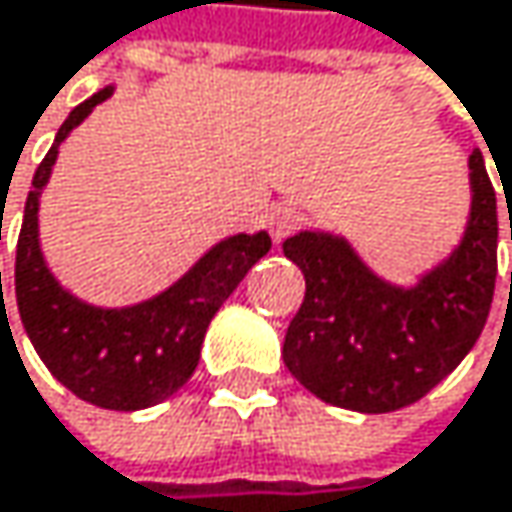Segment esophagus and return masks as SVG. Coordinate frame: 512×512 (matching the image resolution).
<instances>
[{
    "label": "esophagus",
    "mask_w": 512,
    "mask_h": 512,
    "mask_svg": "<svg viewBox=\"0 0 512 512\" xmlns=\"http://www.w3.org/2000/svg\"><path fill=\"white\" fill-rule=\"evenodd\" d=\"M297 224H300V212L294 206H288V203H279V206H273L267 212V230H270V236L276 242H282Z\"/></svg>",
    "instance_id": "1"
}]
</instances>
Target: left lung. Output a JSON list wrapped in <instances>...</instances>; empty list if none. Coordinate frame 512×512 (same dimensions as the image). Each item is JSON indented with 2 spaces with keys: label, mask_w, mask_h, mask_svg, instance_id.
Instances as JSON below:
<instances>
[{
  "label": "left lung",
  "mask_w": 512,
  "mask_h": 512,
  "mask_svg": "<svg viewBox=\"0 0 512 512\" xmlns=\"http://www.w3.org/2000/svg\"><path fill=\"white\" fill-rule=\"evenodd\" d=\"M468 182L471 209L459 245L414 285L381 279L330 230H300L282 242L285 258L306 276L282 357L321 402L360 414L399 411L468 357L498 276V200L480 149L468 158Z\"/></svg>",
  "instance_id": "8db88e82"
}]
</instances>
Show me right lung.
Returning <instances> with one entry per match:
<instances>
[{
  "instance_id": "right-lung-1",
  "label": "right lung",
  "mask_w": 512,
  "mask_h": 512,
  "mask_svg": "<svg viewBox=\"0 0 512 512\" xmlns=\"http://www.w3.org/2000/svg\"><path fill=\"white\" fill-rule=\"evenodd\" d=\"M110 95L113 86H104L68 113L32 176L17 239L14 294L29 342L62 387L107 411H140L185 387L197 369L212 315L273 248V239L267 230L224 236L170 288L122 309L92 306L62 288L41 251V191L50 182L65 137Z\"/></svg>"
}]
</instances>
